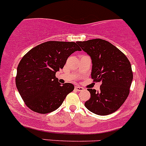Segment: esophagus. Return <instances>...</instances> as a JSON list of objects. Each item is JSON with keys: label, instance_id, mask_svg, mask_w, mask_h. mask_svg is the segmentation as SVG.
Here are the masks:
<instances>
[{"label": "esophagus", "instance_id": "esophagus-1", "mask_svg": "<svg viewBox=\"0 0 146 146\" xmlns=\"http://www.w3.org/2000/svg\"><path fill=\"white\" fill-rule=\"evenodd\" d=\"M74 89H75L76 90H77V91H79V92L83 91V90H84V88H83V87H80V86H75Z\"/></svg>", "mask_w": 146, "mask_h": 146}]
</instances>
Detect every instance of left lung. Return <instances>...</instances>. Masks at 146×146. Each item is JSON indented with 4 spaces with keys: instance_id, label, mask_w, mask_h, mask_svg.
Segmentation results:
<instances>
[{
    "instance_id": "1",
    "label": "left lung",
    "mask_w": 146,
    "mask_h": 146,
    "mask_svg": "<svg viewBox=\"0 0 146 146\" xmlns=\"http://www.w3.org/2000/svg\"><path fill=\"white\" fill-rule=\"evenodd\" d=\"M92 59V79L101 82L99 91L87 89L90 98L86 108L93 113L107 115L125 102L130 93L133 74L127 56L109 41L101 38L78 41Z\"/></svg>"
}]
</instances>
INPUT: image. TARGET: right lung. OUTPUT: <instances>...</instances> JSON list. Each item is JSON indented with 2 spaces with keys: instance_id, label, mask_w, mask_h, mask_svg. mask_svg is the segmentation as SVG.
Listing matches in <instances>:
<instances>
[{
  "instance_id": "1",
  "label": "right lung",
  "mask_w": 146,
  "mask_h": 146,
  "mask_svg": "<svg viewBox=\"0 0 146 146\" xmlns=\"http://www.w3.org/2000/svg\"><path fill=\"white\" fill-rule=\"evenodd\" d=\"M81 51L75 42L49 41L31 48L17 67L16 84L26 106L41 114L53 112L60 107L74 85H62L56 72L62 69L68 57Z\"/></svg>"
}]
</instances>
